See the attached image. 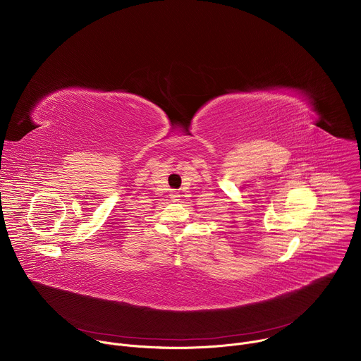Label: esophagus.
Returning a JSON list of instances; mask_svg holds the SVG:
<instances>
[{
	"mask_svg": "<svg viewBox=\"0 0 361 361\" xmlns=\"http://www.w3.org/2000/svg\"><path fill=\"white\" fill-rule=\"evenodd\" d=\"M178 197H180V194H178L177 191H171V194H170V198H173L174 201H177V200H178Z\"/></svg>",
	"mask_w": 361,
	"mask_h": 361,
	"instance_id": "34e87169",
	"label": "esophagus"
}]
</instances>
